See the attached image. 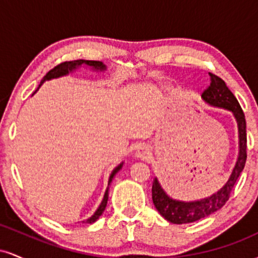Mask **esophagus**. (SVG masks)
<instances>
[{"label": "esophagus", "instance_id": "esophagus-1", "mask_svg": "<svg viewBox=\"0 0 258 258\" xmlns=\"http://www.w3.org/2000/svg\"><path fill=\"white\" fill-rule=\"evenodd\" d=\"M136 155L141 159H147L148 156H149V149H148V147L144 146V144H141V146L137 148Z\"/></svg>", "mask_w": 258, "mask_h": 258}]
</instances>
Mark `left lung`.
<instances>
[{"label":"left lung","mask_w":258,"mask_h":258,"mask_svg":"<svg viewBox=\"0 0 258 258\" xmlns=\"http://www.w3.org/2000/svg\"><path fill=\"white\" fill-rule=\"evenodd\" d=\"M210 75V86L203 92L201 97L206 100L209 104L215 106H221L230 110L238 121L239 128V158L236 161L235 167H234L230 178L228 179L226 185L215 193L212 197L206 198L200 201H193V203H183V201H176L168 198L166 193L162 190L160 186L158 179H154L153 182V203L155 205L156 210L160 212V215L167 220L168 222L174 224H183V223H191V222L199 221L201 218L210 216L214 212L220 210L221 207L226 205V203L229 200L232 189L234 184L238 180L239 176L242 172L246 162V121H245V115L242 111L238 99L232 93V91L227 87L226 82L221 78H218L215 74L209 73Z\"/></svg>","instance_id":"obj_1"}]
</instances>
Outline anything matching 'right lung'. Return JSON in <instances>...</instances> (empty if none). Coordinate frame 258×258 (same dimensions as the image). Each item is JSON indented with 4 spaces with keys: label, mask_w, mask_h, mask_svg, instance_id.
Segmentation results:
<instances>
[{
    "label": "right lung",
    "mask_w": 258,
    "mask_h": 258,
    "mask_svg": "<svg viewBox=\"0 0 258 258\" xmlns=\"http://www.w3.org/2000/svg\"><path fill=\"white\" fill-rule=\"evenodd\" d=\"M82 64L90 65V67L94 68V69H99V70H104L105 69V65H103L102 61H98V60H85V59H78V60L64 61V63L58 64L57 67H54L52 70H49V72L43 76V79L41 80L40 86L42 85L43 82L46 81V80H51V79L59 78V76L67 75L68 73L72 72V70H74V69H76V67H80V65H82ZM40 86H38V87H40ZM36 91H35V92H36ZM35 92H34V93H35ZM121 167H122V164H120L119 166H117L114 171H112L111 174H110V178H109V184H110V183H111L112 177H114L115 174L119 172V170H120ZM108 189H106V191H105V194H104V198H103V201H102V204H100V205H99L98 210H97V211L94 212V215L92 216V217L88 218V220L84 221V223H94V222H96L100 217V216H102L103 211H104V210H105L106 203H108Z\"/></svg>",
    "instance_id": "1"
}]
</instances>
